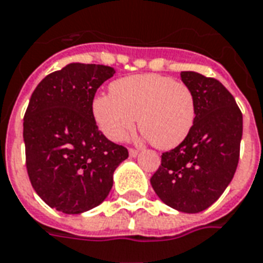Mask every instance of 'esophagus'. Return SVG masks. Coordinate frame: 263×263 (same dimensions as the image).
<instances>
[{"instance_id": "obj_1", "label": "esophagus", "mask_w": 263, "mask_h": 263, "mask_svg": "<svg viewBox=\"0 0 263 263\" xmlns=\"http://www.w3.org/2000/svg\"><path fill=\"white\" fill-rule=\"evenodd\" d=\"M139 154V150H135V149H129V156L131 157H136Z\"/></svg>"}]
</instances>
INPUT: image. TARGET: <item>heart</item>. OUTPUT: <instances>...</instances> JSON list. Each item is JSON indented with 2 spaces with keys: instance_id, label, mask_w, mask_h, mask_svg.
<instances>
[{
  "instance_id": "heart-1",
  "label": "heart",
  "mask_w": 263,
  "mask_h": 263,
  "mask_svg": "<svg viewBox=\"0 0 263 263\" xmlns=\"http://www.w3.org/2000/svg\"><path fill=\"white\" fill-rule=\"evenodd\" d=\"M110 95L96 96L92 114L103 135L123 142L135 128L158 149L180 145L196 120L193 92L186 84L163 74H135L110 84Z\"/></svg>"
}]
</instances>
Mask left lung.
Listing matches in <instances>:
<instances>
[{"mask_svg": "<svg viewBox=\"0 0 263 263\" xmlns=\"http://www.w3.org/2000/svg\"><path fill=\"white\" fill-rule=\"evenodd\" d=\"M180 78L193 92L194 125L179 146L163 153L150 183L168 207L197 214L215 203L233 179L243 114L233 95L215 78L196 71H182Z\"/></svg>", "mask_w": 263, "mask_h": 263, "instance_id": "8db88e82", "label": "left lung"}]
</instances>
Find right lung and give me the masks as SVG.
<instances>
[{
  "label": "right lung",
  "mask_w": 263,
  "mask_h": 263,
  "mask_svg": "<svg viewBox=\"0 0 263 263\" xmlns=\"http://www.w3.org/2000/svg\"><path fill=\"white\" fill-rule=\"evenodd\" d=\"M116 70L70 63L34 89L23 120L26 167L35 193L51 208L81 214L105 201L128 150L98 129L92 102Z\"/></svg>",
  "instance_id": "right-lung-1"
}]
</instances>
